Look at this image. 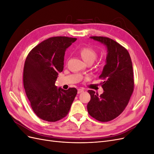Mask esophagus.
<instances>
[{"label": "esophagus", "instance_id": "34e87169", "mask_svg": "<svg viewBox=\"0 0 154 154\" xmlns=\"http://www.w3.org/2000/svg\"><path fill=\"white\" fill-rule=\"evenodd\" d=\"M84 92V89L83 88H78V94H80V93Z\"/></svg>", "mask_w": 154, "mask_h": 154}]
</instances>
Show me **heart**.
I'll use <instances>...</instances> for the list:
<instances>
[{
    "label": "heart",
    "instance_id": "b5f03b06",
    "mask_svg": "<svg viewBox=\"0 0 154 154\" xmlns=\"http://www.w3.org/2000/svg\"><path fill=\"white\" fill-rule=\"evenodd\" d=\"M79 53L82 58L87 63L94 62L97 56L96 50L90 47H83L80 48L79 49Z\"/></svg>",
    "mask_w": 154,
    "mask_h": 154
}]
</instances>
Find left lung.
Here are the masks:
<instances>
[{
	"mask_svg": "<svg viewBox=\"0 0 154 154\" xmlns=\"http://www.w3.org/2000/svg\"><path fill=\"white\" fill-rule=\"evenodd\" d=\"M91 38L106 45V63L100 78L104 80L101 87L103 93L98 96L88 90L91 100L87 111L92 118L107 122L122 114L134 91V80L131 58L127 49L117 42L105 36H91Z\"/></svg>",
	"mask_w": 154,
	"mask_h": 154,
	"instance_id": "8db88e82",
	"label": "left lung"
}]
</instances>
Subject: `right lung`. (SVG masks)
<instances>
[{
    "label": "right lung",
    "instance_id": "add662e5",
    "mask_svg": "<svg viewBox=\"0 0 154 154\" xmlns=\"http://www.w3.org/2000/svg\"><path fill=\"white\" fill-rule=\"evenodd\" d=\"M76 40L51 37L27 54L23 72L24 87L32 110L42 119L55 122L66 117L77 94L76 88L63 90L54 84L63 69L65 51Z\"/></svg>",
    "mask_w": 154,
    "mask_h": 154
}]
</instances>
